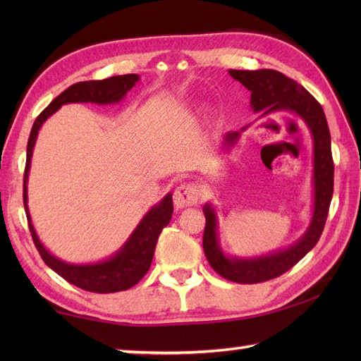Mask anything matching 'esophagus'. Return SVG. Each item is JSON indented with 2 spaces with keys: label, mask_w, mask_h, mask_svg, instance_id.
Instances as JSON below:
<instances>
[{
  "label": "esophagus",
  "mask_w": 361,
  "mask_h": 361,
  "mask_svg": "<svg viewBox=\"0 0 361 361\" xmlns=\"http://www.w3.org/2000/svg\"><path fill=\"white\" fill-rule=\"evenodd\" d=\"M173 203L178 209L189 208L198 203V189L194 185H181L173 194Z\"/></svg>",
  "instance_id": "obj_1"
}]
</instances>
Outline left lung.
<instances>
[{
    "label": "left lung",
    "mask_w": 361,
    "mask_h": 361,
    "mask_svg": "<svg viewBox=\"0 0 361 361\" xmlns=\"http://www.w3.org/2000/svg\"><path fill=\"white\" fill-rule=\"evenodd\" d=\"M229 75L251 91V109L262 116L273 111L295 114L310 130L313 141V211L305 233L290 247L262 256L233 257L221 250L219 240V219L216 208L208 202L203 206L206 226L203 250L209 265L221 278L237 283H257L288 271L315 247L323 233L334 194V161L331 150V132L323 106L302 85L274 70L240 71L229 70ZM228 132L221 140V149L229 152L239 142L242 133Z\"/></svg>",
    "instance_id": "left-lung-1"
}]
</instances>
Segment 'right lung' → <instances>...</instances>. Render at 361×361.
Instances as JSON below:
<instances>
[{
    "label": "right lung",
    "instance_id": "obj_1",
    "mask_svg": "<svg viewBox=\"0 0 361 361\" xmlns=\"http://www.w3.org/2000/svg\"><path fill=\"white\" fill-rule=\"evenodd\" d=\"M140 80L137 74H126L114 75L104 80H88L74 83L62 94H59L54 101L46 106L34 122L30 130L27 141V155H26V169H25V181H23V202H25V211L29 224V231L32 234V240L40 252L44 264L51 270L62 276L73 286L82 290L93 291V293H114V291H124L130 287L136 286L144 274L149 271L158 237L163 231V228L169 225L173 212L172 194L164 195L163 200L152 206L149 212L141 219L140 224L133 229L128 239L122 247L104 260L91 264H70L59 259L46 250L44 245L40 242L37 235L35 228L30 219L27 208V180L30 171V159L35 147V141L38 136V130L42 128L44 121L52 116L60 106L65 104H79V102H91L99 105L119 104L126 94L132 90L136 82Z\"/></svg>",
    "mask_w": 361,
    "mask_h": 361
}]
</instances>
